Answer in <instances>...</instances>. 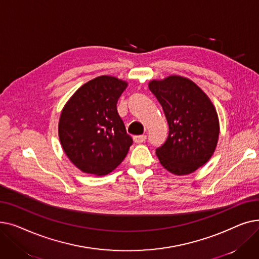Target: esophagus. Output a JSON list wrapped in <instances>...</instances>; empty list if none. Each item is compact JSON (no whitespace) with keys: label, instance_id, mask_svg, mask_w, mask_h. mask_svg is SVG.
<instances>
[{"label":"esophagus","instance_id":"34e87169","mask_svg":"<svg viewBox=\"0 0 259 259\" xmlns=\"http://www.w3.org/2000/svg\"><path fill=\"white\" fill-rule=\"evenodd\" d=\"M134 142L137 144H141V143H144L146 140H147V135L143 134V135H135V137L133 138Z\"/></svg>","mask_w":259,"mask_h":259}]
</instances>
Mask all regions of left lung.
<instances>
[{
  "instance_id": "left-lung-1",
  "label": "left lung",
  "mask_w": 259,
  "mask_h": 259,
  "mask_svg": "<svg viewBox=\"0 0 259 259\" xmlns=\"http://www.w3.org/2000/svg\"><path fill=\"white\" fill-rule=\"evenodd\" d=\"M149 89L169 124L167 141L156 149L161 166L176 175L194 172L210 159L219 140V116L213 104L196 84L183 76L152 80Z\"/></svg>"
}]
</instances>
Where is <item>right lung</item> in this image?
<instances>
[{
	"label": "right lung",
	"mask_w": 259,
	"mask_h": 259,
	"mask_svg": "<svg viewBox=\"0 0 259 259\" xmlns=\"http://www.w3.org/2000/svg\"><path fill=\"white\" fill-rule=\"evenodd\" d=\"M127 83L102 75L81 86L61 113L59 137L66 155L85 173L105 175L122 161L133 143L116 104Z\"/></svg>",
	"instance_id": "right-lung-1"
}]
</instances>
